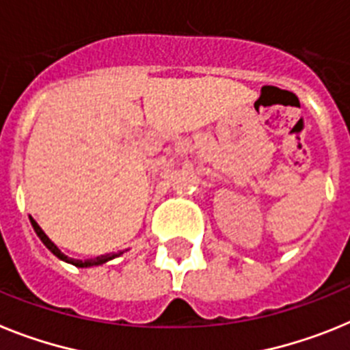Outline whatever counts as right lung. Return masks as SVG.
<instances>
[{"instance_id": "obj_1", "label": "right lung", "mask_w": 350, "mask_h": 350, "mask_svg": "<svg viewBox=\"0 0 350 350\" xmlns=\"http://www.w3.org/2000/svg\"><path fill=\"white\" fill-rule=\"evenodd\" d=\"M31 226H33V229H35L36 236H38V238L42 239V243H44V245H45V247L49 248V250H51V252H53L54 255H56L57 259L65 260V262H68V264H74V266H77V267H91V266H100V264H105V262H109V260L116 259V257H120V255L123 254V252H120V254H105V255H98V257H95V259H86V260L70 259L68 255H65V254H63V252L59 250V248H57L56 245H54V243L51 241V239L47 238V234H45L44 230L40 229V226H38V224H36V221L33 220V218H31Z\"/></svg>"}]
</instances>
